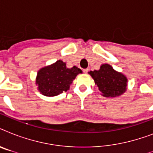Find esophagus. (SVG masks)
Returning a JSON list of instances; mask_svg holds the SVG:
<instances>
[{
    "instance_id": "1",
    "label": "esophagus",
    "mask_w": 153,
    "mask_h": 153,
    "mask_svg": "<svg viewBox=\"0 0 153 153\" xmlns=\"http://www.w3.org/2000/svg\"><path fill=\"white\" fill-rule=\"evenodd\" d=\"M89 71V70L88 69H84L83 70V72L84 73H87V72Z\"/></svg>"
}]
</instances>
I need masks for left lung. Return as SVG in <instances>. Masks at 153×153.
I'll return each mask as SVG.
<instances>
[{
	"instance_id": "8db88e82",
	"label": "left lung",
	"mask_w": 153,
	"mask_h": 153,
	"mask_svg": "<svg viewBox=\"0 0 153 153\" xmlns=\"http://www.w3.org/2000/svg\"><path fill=\"white\" fill-rule=\"evenodd\" d=\"M90 74L104 97H117L126 91V77L114 71L110 65H102L100 70L91 71Z\"/></svg>"
}]
</instances>
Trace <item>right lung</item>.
<instances>
[{"label": "right lung", "instance_id": "obj_1", "mask_svg": "<svg viewBox=\"0 0 153 153\" xmlns=\"http://www.w3.org/2000/svg\"><path fill=\"white\" fill-rule=\"evenodd\" d=\"M82 73L77 67L67 68L66 63L59 60L54 64L44 67L37 74L36 84L39 91L45 96H55L69 90L77 74Z\"/></svg>", "mask_w": 153, "mask_h": 153}]
</instances>
